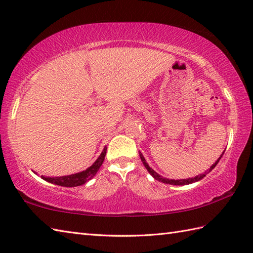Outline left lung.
Segmentation results:
<instances>
[{"label":"left lung","mask_w":253,"mask_h":253,"mask_svg":"<svg viewBox=\"0 0 253 253\" xmlns=\"http://www.w3.org/2000/svg\"><path fill=\"white\" fill-rule=\"evenodd\" d=\"M224 152H225V151H224ZM224 152L221 153V156L218 158V160H217V161L214 163V165H212V166L211 167V169L207 170L205 173H203V174L196 175V176H194V177H189V179H182V180H172V179H167V177L161 176L160 174H158V173H157L155 170H153L152 168L149 167V165H148V163L146 162L145 157L142 156V153H141L140 151H139V156H140V159H141V161H142V163H143V166L146 167V169L148 170V172H149L150 174L153 176V179H156V180H158L159 182H162V183H166V184H171V185H187V184H192V183L200 181V180L203 179V177L206 176L207 173H210V172L216 167L217 163H218V161L220 160V158L222 157V155H224Z\"/></svg>","instance_id":"left-lung-1"}]
</instances>
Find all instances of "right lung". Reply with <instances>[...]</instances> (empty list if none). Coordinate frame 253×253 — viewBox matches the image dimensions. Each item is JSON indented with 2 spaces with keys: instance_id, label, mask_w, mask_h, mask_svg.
Returning a JSON list of instances; mask_svg holds the SVG:
<instances>
[{
  "instance_id": "obj_1",
  "label": "right lung",
  "mask_w": 253,
  "mask_h": 253,
  "mask_svg": "<svg viewBox=\"0 0 253 253\" xmlns=\"http://www.w3.org/2000/svg\"><path fill=\"white\" fill-rule=\"evenodd\" d=\"M106 149L107 148L104 147V149L100 155V157H98L96 161L94 162L91 167H88L86 170L79 172V173H74V174H71V175H64V176L50 177V176L42 175V179L49 182V183H52V184L66 186V187H74V186L85 184L87 181H90L92 177L96 174V172L101 168L104 159H105Z\"/></svg>"
}]
</instances>
